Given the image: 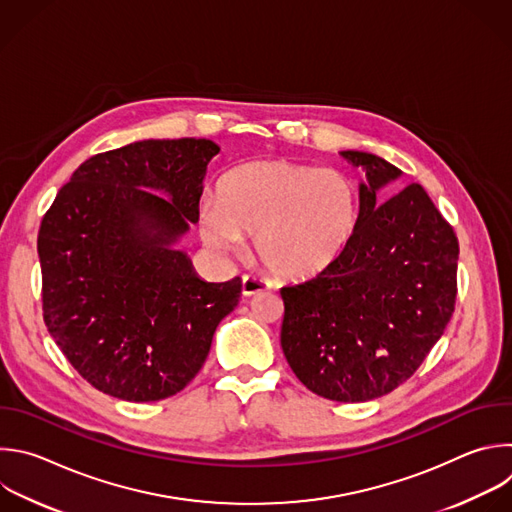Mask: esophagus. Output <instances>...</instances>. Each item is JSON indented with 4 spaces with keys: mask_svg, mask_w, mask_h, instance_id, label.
<instances>
[{
    "mask_svg": "<svg viewBox=\"0 0 512 512\" xmlns=\"http://www.w3.org/2000/svg\"><path fill=\"white\" fill-rule=\"evenodd\" d=\"M269 287H271L269 281L259 279V277H255V275H243V277H241L243 295H255V293H261V291H267Z\"/></svg>",
    "mask_w": 512,
    "mask_h": 512,
    "instance_id": "obj_1",
    "label": "esophagus"
}]
</instances>
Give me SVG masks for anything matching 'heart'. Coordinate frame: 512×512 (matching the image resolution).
Wrapping results in <instances>:
<instances>
[{
  "mask_svg": "<svg viewBox=\"0 0 512 512\" xmlns=\"http://www.w3.org/2000/svg\"><path fill=\"white\" fill-rule=\"evenodd\" d=\"M360 219L356 183L335 168L285 158L253 160L219 181L201 207L203 239L233 249L253 235L257 261L281 279H309L350 245Z\"/></svg>",
  "mask_w": 512,
  "mask_h": 512,
  "instance_id": "heart-1",
  "label": "heart"
}]
</instances>
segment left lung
<instances>
[{"label": "left lung", "instance_id": "8db88e82", "mask_svg": "<svg viewBox=\"0 0 512 512\" xmlns=\"http://www.w3.org/2000/svg\"><path fill=\"white\" fill-rule=\"evenodd\" d=\"M342 156L366 168L358 227L329 269L281 287V348L307 390L354 404L404 384L444 333L458 239L418 183L380 205L378 191L400 168L370 152Z\"/></svg>", "mask_w": 512, "mask_h": 512}]
</instances>
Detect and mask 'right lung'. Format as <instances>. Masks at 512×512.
<instances>
[{
    "label": "right lung",
    "mask_w": 512,
    "mask_h": 512,
    "mask_svg": "<svg viewBox=\"0 0 512 512\" xmlns=\"http://www.w3.org/2000/svg\"><path fill=\"white\" fill-rule=\"evenodd\" d=\"M219 150L207 138H179L100 152L74 170L42 219L46 327L74 370L112 398L181 392L239 303V277L207 283L175 249L199 221Z\"/></svg>",
    "instance_id": "obj_1"
}]
</instances>
